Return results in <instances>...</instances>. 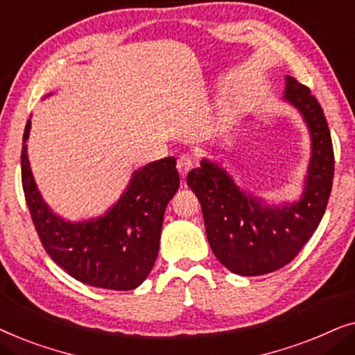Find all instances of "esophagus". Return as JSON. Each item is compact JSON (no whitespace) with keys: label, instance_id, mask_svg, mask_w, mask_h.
I'll list each match as a JSON object with an SVG mask.
<instances>
[{"label":"esophagus","instance_id":"34e87169","mask_svg":"<svg viewBox=\"0 0 355 355\" xmlns=\"http://www.w3.org/2000/svg\"><path fill=\"white\" fill-rule=\"evenodd\" d=\"M192 166H193V162L189 157H186V155H184V157H181V158L178 159L176 168H178V171H179V174H181L182 178L187 176V173L191 171Z\"/></svg>","mask_w":355,"mask_h":355}]
</instances>
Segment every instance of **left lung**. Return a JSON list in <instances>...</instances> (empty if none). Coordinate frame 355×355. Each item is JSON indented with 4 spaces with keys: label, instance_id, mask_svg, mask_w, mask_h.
<instances>
[{
    "label": "left lung",
    "instance_id": "1",
    "mask_svg": "<svg viewBox=\"0 0 355 355\" xmlns=\"http://www.w3.org/2000/svg\"><path fill=\"white\" fill-rule=\"evenodd\" d=\"M284 100L299 110L312 140L305 187L299 202L266 205L241 191L226 169L202 159L187 174L202 205L207 239L216 259L232 273L260 276L288 265L317 230L333 186L334 153L328 123L317 98L286 76Z\"/></svg>",
    "mask_w": 355,
    "mask_h": 355
}]
</instances>
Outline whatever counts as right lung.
Returning a JSON list of instances; mask_svg holds the SVG:
<instances>
[{
	"mask_svg": "<svg viewBox=\"0 0 355 355\" xmlns=\"http://www.w3.org/2000/svg\"><path fill=\"white\" fill-rule=\"evenodd\" d=\"M31 119L22 137V189L46 254L80 283L135 289L158 257L166 205L179 187L176 159L168 157L134 171L123 196L103 216L71 223L55 215L38 192L27 157Z\"/></svg>",
	"mask_w": 355,
	"mask_h": 355,
	"instance_id": "1",
	"label": "right lung"
}]
</instances>
